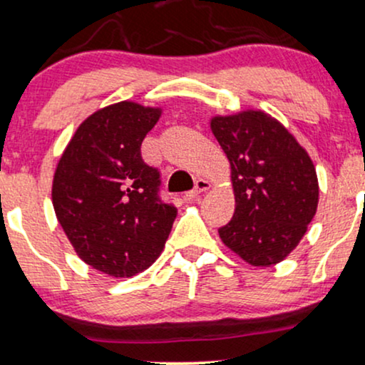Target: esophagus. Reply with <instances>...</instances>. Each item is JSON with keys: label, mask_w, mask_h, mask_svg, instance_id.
<instances>
[{"label": "esophagus", "mask_w": 365, "mask_h": 365, "mask_svg": "<svg viewBox=\"0 0 365 365\" xmlns=\"http://www.w3.org/2000/svg\"><path fill=\"white\" fill-rule=\"evenodd\" d=\"M210 190V182L206 181V179H197V181L195 182V190L186 192V200H195V197H197L201 195V192L208 191Z\"/></svg>", "instance_id": "obj_1"}]
</instances>
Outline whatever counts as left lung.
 Wrapping results in <instances>:
<instances>
[{"label": "left lung", "mask_w": 365, "mask_h": 365, "mask_svg": "<svg viewBox=\"0 0 365 365\" xmlns=\"http://www.w3.org/2000/svg\"><path fill=\"white\" fill-rule=\"evenodd\" d=\"M211 132L232 165L235 213L218 228L245 262L269 267L291 254L318 206L317 170L287 130L262 111L215 116Z\"/></svg>", "instance_id": "8db88e82"}]
</instances>
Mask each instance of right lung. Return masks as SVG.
Listing matches in <instances>:
<instances>
[{"label":"right lung","instance_id":"obj_1","mask_svg":"<svg viewBox=\"0 0 365 365\" xmlns=\"http://www.w3.org/2000/svg\"><path fill=\"white\" fill-rule=\"evenodd\" d=\"M159 108L132 101L84 120L58 160L52 184L57 220L88 265L132 277L159 257L178 215L160 197V170L142 159Z\"/></svg>","mask_w":365,"mask_h":365}]
</instances>
